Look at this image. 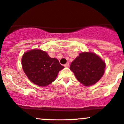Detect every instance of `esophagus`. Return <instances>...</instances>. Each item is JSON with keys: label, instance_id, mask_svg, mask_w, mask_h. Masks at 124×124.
Instances as JSON below:
<instances>
[{"label": "esophagus", "instance_id": "esophagus-1", "mask_svg": "<svg viewBox=\"0 0 124 124\" xmlns=\"http://www.w3.org/2000/svg\"><path fill=\"white\" fill-rule=\"evenodd\" d=\"M64 67H69V63H68V62H67V63H65V64L64 65Z\"/></svg>", "mask_w": 124, "mask_h": 124}]
</instances>
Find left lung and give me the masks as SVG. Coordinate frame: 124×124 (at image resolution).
<instances>
[{"label": "left lung", "mask_w": 124, "mask_h": 124, "mask_svg": "<svg viewBox=\"0 0 124 124\" xmlns=\"http://www.w3.org/2000/svg\"><path fill=\"white\" fill-rule=\"evenodd\" d=\"M105 68V62L91 52L79 54L70 67L78 81L85 86H91L98 82L104 75Z\"/></svg>", "instance_id": "8db88e82"}]
</instances>
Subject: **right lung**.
Instances as JSON below:
<instances>
[{"label":"right lung","mask_w":124,"mask_h":124,"mask_svg":"<svg viewBox=\"0 0 124 124\" xmlns=\"http://www.w3.org/2000/svg\"><path fill=\"white\" fill-rule=\"evenodd\" d=\"M23 71L33 84L45 86L54 81L64 67L58 60L51 58L47 53L38 49L26 51L22 57Z\"/></svg>","instance_id":"obj_1"}]
</instances>
